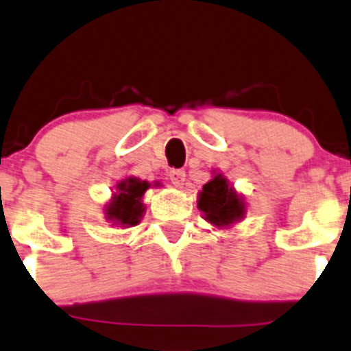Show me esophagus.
Here are the masks:
<instances>
[{
	"label": "esophagus",
	"instance_id": "1",
	"mask_svg": "<svg viewBox=\"0 0 351 351\" xmlns=\"http://www.w3.org/2000/svg\"><path fill=\"white\" fill-rule=\"evenodd\" d=\"M169 180L175 186H183L185 183V171L183 169H171L169 171Z\"/></svg>",
	"mask_w": 351,
	"mask_h": 351
}]
</instances>
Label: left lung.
<instances>
[{
    "label": "left lung",
    "mask_w": 351,
    "mask_h": 351,
    "mask_svg": "<svg viewBox=\"0 0 351 351\" xmlns=\"http://www.w3.org/2000/svg\"><path fill=\"white\" fill-rule=\"evenodd\" d=\"M197 207L204 214V219L214 228L226 230L240 223L247 213L245 200L221 173H214L213 178L199 192Z\"/></svg>",
    "instance_id": "left-lung-1"
}]
</instances>
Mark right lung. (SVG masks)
<instances>
[{
	"label": "right lung",
	"mask_w": 351,
	"mask_h": 351,
	"mask_svg": "<svg viewBox=\"0 0 351 351\" xmlns=\"http://www.w3.org/2000/svg\"><path fill=\"white\" fill-rule=\"evenodd\" d=\"M158 185L159 183H154V186ZM149 189L151 183L135 176L121 180L117 185V192L104 207L106 221L120 228L137 226L145 214V204L142 199Z\"/></svg>",
	"instance_id": "right-lung-1"
}]
</instances>
